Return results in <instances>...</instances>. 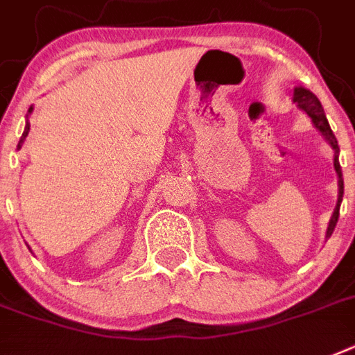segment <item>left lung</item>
<instances>
[{
  "mask_svg": "<svg viewBox=\"0 0 355 355\" xmlns=\"http://www.w3.org/2000/svg\"><path fill=\"white\" fill-rule=\"evenodd\" d=\"M294 103L297 105V108H301L304 114H309V118L312 119L314 123V127L321 132V136L329 141V145L334 148V168L338 172V187H339V194H338V203H336V209H334L332 218H330V223L329 228H327V237L332 236L334 228L338 225V218H339V207H341V201H343V174H341V165H339V145H338V139L334 136L332 128H330L329 121H327V116H324V110L319 103V99L315 98L314 94L310 92V90L303 89V87H295L294 89Z\"/></svg>",
  "mask_w": 355,
  "mask_h": 355,
  "instance_id": "obj_1",
  "label": "left lung"
}]
</instances>
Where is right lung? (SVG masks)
Wrapping results in <instances>:
<instances>
[{
	"mask_svg": "<svg viewBox=\"0 0 355 355\" xmlns=\"http://www.w3.org/2000/svg\"><path fill=\"white\" fill-rule=\"evenodd\" d=\"M32 112V107L28 108V114ZM28 130H31V123H28V119H26V125H25V130H23V136H21V139H19V143H17V148H21V145H23V141H25V137L28 136Z\"/></svg>",
	"mask_w": 355,
	"mask_h": 355,
	"instance_id": "obj_1",
	"label": "right lung"
}]
</instances>
